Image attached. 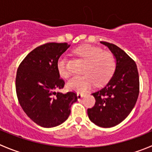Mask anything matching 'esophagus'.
<instances>
[{
  "label": "esophagus",
  "mask_w": 152,
  "mask_h": 152,
  "mask_svg": "<svg viewBox=\"0 0 152 152\" xmlns=\"http://www.w3.org/2000/svg\"><path fill=\"white\" fill-rule=\"evenodd\" d=\"M84 96V94H79V93H78L77 94V98H78V100H80L82 98V97Z\"/></svg>",
  "instance_id": "1"
}]
</instances>
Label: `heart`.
Masks as SVG:
<instances>
[{"label":"heart","instance_id":"obj_1","mask_svg":"<svg viewBox=\"0 0 152 152\" xmlns=\"http://www.w3.org/2000/svg\"><path fill=\"white\" fill-rule=\"evenodd\" d=\"M76 56L85 61L80 76H76L68 81L67 87L71 91L85 93L94 83L101 85L106 83L113 76L116 68V60L109 51L102 50L99 47L85 45L73 50ZM57 70L62 78L70 76L67 67V58L61 56L57 61Z\"/></svg>","mask_w":152,"mask_h":152}]
</instances>
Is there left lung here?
I'll list each match as a JSON object with an SVG mask.
<instances>
[{"label": "left lung", "instance_id": "1", "mask_svg": "<svg viewBox=\"0 0 152 152\" xmlns=\"http://www.w3.org/2000/svg\"><path fill=\"white\" fill-rule=\"evenodd\" d=\"M100 43L113 54L116 68L104 88L92 94L96 102L88 109V115L96 126L110 128L123 122L134 107L139 96V73L135 61L125 51L113 44Z\"/></svg>", "mask_w": 152, "mask_h": 152}]
</instances>
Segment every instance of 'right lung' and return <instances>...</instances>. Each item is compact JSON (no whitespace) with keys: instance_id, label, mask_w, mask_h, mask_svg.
<instances>
[{"instance_id":"1","label":"right lung","mask_w":152,"mask_h":152,"mask_svg":"<svg viewBox=\"0 0 152 152\" xmlns=\"http://www.w3.org/2000/svg\"><path fill=\"white\" fill-rule=\"evenodd\" d=\"M70 46L67 43L41 45L31 51L18 68V99L26 115L42 127H56L64 123L71 105L77 101L75 92H56L64 85L57 70V61Z\"/></svg>"}]
</instances>
